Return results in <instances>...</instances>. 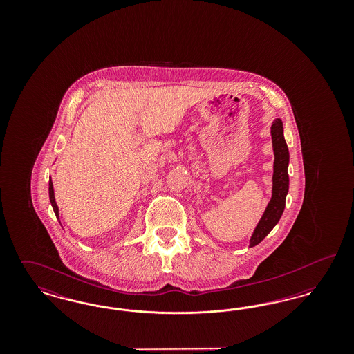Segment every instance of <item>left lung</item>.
<instances>
[{"label":"left lung","mask_w":354,"mask_h":354,"mask_svg":"<svg viewBox=\"0 0 354 354\" xmlns=\"http://www.w3.org/2000/svg\"><path fill=\"white\" fill-rule=\"evenodd\" d=\"M272 145L274 152L273 163V178H272V198L264 211V215L256 225L252 237L250 240V247L257 245L266 236L270 234L272 228L279 223L284 208L288 189H289V176H288V165H289V151L286 146L283 122L281 119H274L270 127Z\"/></svg>","instance_id":"left-lung-1"}]
</instances>
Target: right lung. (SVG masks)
Returning <instances> with one entry per match:
<instances>
[{"label":"right lung","instance_id":"obj_1","mask_svg":"<svg viewBox=\"0 0 354 354\" xmlns=\"http://www.w3.org/2000/svg\"><path fill=\"white\" fill-rule=\"evenodd\" d=\"M49 198H50L51 207L54 209V214L57 218H59V212H58V205L55 203V198H54V188H53V182L49 180Z\"/></svg>","mask_w":354,"mask_h":354}]
</instances>
